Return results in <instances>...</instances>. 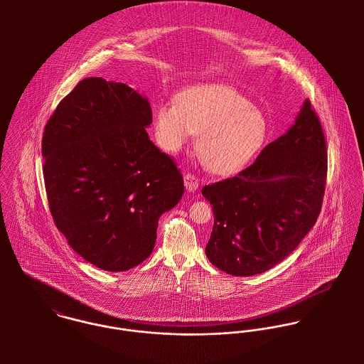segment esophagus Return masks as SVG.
Here are the masks:
<instances>
[{"instance_id": "1", "label": "esophagus", "mask_w": 364, "mask_h": 364, "mask_svg": "<svg viewBox=\"0 0 364 364\" xmlns=\"http://www.w3.org/2000/svg\"><path fill=\"white\" fill-rule=\"evenodd\" d=\"M185 186L189 192H195L198 188H199V181L195 175L192 173H186L185 175Z\"/></svg>"}]
</instances>
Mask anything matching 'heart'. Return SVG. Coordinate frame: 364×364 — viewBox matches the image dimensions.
<instances>
[{"label": "heart", "mask_w": 364, "mask_h": 364, "mask_svg": "<svg viewBox=\"0 0 364 364\" xmlns=\"http://www.w3.org/2000/svg\"><path fill=\"white\" fill-rule=\"evenodd\" d=\"M156 137L168 153L181 151L193 134L208 169L218 175L241 171L267 136L262 112L228 85H199L179 92L175 104L156 109Z\"/></svg>", "instance_id": "heart-1"}]
</instances>
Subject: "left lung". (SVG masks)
<instances>
[{"instance_id": "left-lung-1", "label": "left lung", "mask_w": 364, "mask_h": 364, "mask_svg": "<svg viewBox=\"0 0 364 364\" xmlns=\"http://www.w3.org/2000/svg\"><path fill=\"white\" fill-rule=\"evenodd\" d=\"M326 143L306 100L296 123L234 178L208 185L214 225L208 260L232 276H252L286 259L319 215L326 182Z\"/></svg>"}]
</instances>
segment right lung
I'll return each instance as SVG.
<instances>
[{"instance_id": "1", "label": "right lung", "mask_w": 364, "mask_h": 364, "mask_svg": "<svg viewBox=\"0 0 364 364\" xmlns=\"http://www.w3.org/2000/svg\"><path fill=\"white\" fill-rule=\"evenodd\" d=\"M151 122L150 102L137 91L88 77L57 105L43 132L54 224L102 270L123 272L147 259L159 217L185 191L173 159L149 137Z\"/></svg>"}]
</instances>
